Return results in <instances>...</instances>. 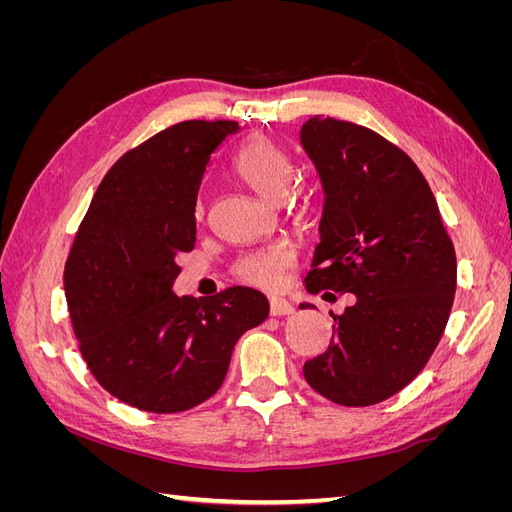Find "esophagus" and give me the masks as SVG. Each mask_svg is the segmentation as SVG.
Instances as JSON below:
<instances>
[{
    "instance_id": "obj_1",
    "label": "esophagus",
    "mask_w": 512,
    "mask_h": 512,
    "mask_svg": "<svg viewBox=\"0 0 512 512\" xmlns=\"http://www.w3.org/2000/svg\"><path fill=\"white\" fill-rule=\"evenodd\" d=\"M294 312V307L282 299V297H271L269 299V314L271 316H290Z\"/></svg>"
}]
</instances>
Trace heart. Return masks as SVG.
Returning <instances> with one entry per match:
<instances>
[{
    "label": "heart",
    "instance_id": "heart-1",
    "mask_svg": "<svg viewBox=\"0 0 512 512\" xmlns=\"http://www.w3.org/2000/svg\"><path fill=\"white\" fill-rule=\"evenodd\" d=\"M235 175L271 203L282 200L294 183V162L290 153L267 136H254L247 141L232 162ZM196 215H203V203L196 205ZM294 247L288 241H277L262 250L243 254L235 262V275L241 282L256 288H275L282 275L294 265Z\"/></svg>",
    "mask_w": 512,
    "mask_h": 512
}]
</instances>
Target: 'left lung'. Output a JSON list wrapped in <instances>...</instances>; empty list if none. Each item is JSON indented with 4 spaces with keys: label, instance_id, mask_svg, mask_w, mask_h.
Returning <instances> with one entry per match:
<instances>
[{
    "label": "left lung",
    "instance_id": "left-lung-1",
    "mask_svg": "<svg viewBox=\"0 0 512 512\" xmlns=\"http://www.w3.org/2000/svg\"><path fill=\"white\" fill-rule=\"evenodd\" d=\"M301 143L324 188L305 288L356 297L333 316L329 348L303 374L333 404L374 406L408 386L436 350L455 299V247L427 179L384 136L316 115Z\"/></svg>",
    "mask_w": 512,
    "mask_h": 512
}]
</instances>
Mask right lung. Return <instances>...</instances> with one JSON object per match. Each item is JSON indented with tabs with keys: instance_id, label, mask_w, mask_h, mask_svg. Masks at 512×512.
Listing matches in <instances>:
<instances>
[{
	"instance_id": "add662e5",
	"label": "right lung",
	"mask_w": 512,
	"mask_h": 512,
	"mask_svg": "<svg viewBox=\"0 0 512 512\" xmlns=\"http://www.w3.org/2000/svg\"><path fill=\"white\" fill-rule=\"evenodd\" d=\"M237 121L175 123L130 149L91 198L64 269L79 350L123 404L173 414L220 389L237 339L269 316L254 288L177 297V258L194 250L196 198L211 153Z\"/></svg>"
}]
</instances>
